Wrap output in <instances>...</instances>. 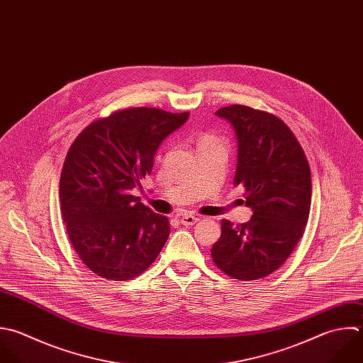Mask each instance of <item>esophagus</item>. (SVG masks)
<instances>
[{
    "instance_id": "34e87169",
    "label": "esophagus",
    "mask_w": 363,
    "mask_h": 363,
    "mask_svg": "<svg viewBox=\"0 0 363 363\" xmlns=\"http://www.w3.org/2000/svg\"><path fill=\"white\" fill-rule=\"evenodd\" d=\"M196 222H199V218H196V216H194V215H185V216L181 218V223H182L184 226H192V225H195Z\"/></svg>"
}]
</instances>
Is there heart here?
<instances>
[{"instance_id": "heart-1", "label": "heart", "mask_w": 363, "mask_h": 363, "mask_svg": "<svg viewBox=\"0 0 363 363\" xmlns=\"http://www.w3.org/2000/svg\"><path fill=\"white\" fill-rule=\"evenodd\" d=\"M206 140H212V137H203V138H202V141H206ZM202 141H201V143H202Z\"/></svg>"}]
</instances>
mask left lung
Listing matches in <instances>:
<instances>
[{
	"label": "left lung",
	"instance_id": "8db88e82",
	"mask_svg": "<svg viewBox=\"0 0 363 363\" xmlns=\"http://www.w3.org/2000/svg\"><path fill=\"white\" fill-rule=\"evenodd\" d=\"M238 137L235 185L245 188L247 223L223 219L211 255L226 276L252 281L279 270L304 235L311 208V171L290 127L277 116L249 106L222 107Z\"/></svg>",
	"mask_w": 363,
	"mask_h": 363
}]
</instances>
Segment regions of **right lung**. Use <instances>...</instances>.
Listing matches in <instances>:
<instances>
[{
  "label": "right lung",
  "mask_w": 363,
  "mask_h": 363,
  "mask_svg": "<svg viewBox=\"0 0 363 363\" xmlns=\"http://www.w3.org/2000/svg\"><path fill=\"white\" fill-rule=\"evenodd\" d=\"M189 113L131 107L91 121L72 143L60 174V215L80 260L94 274L127 281L144 273L171 228L131 195L151 174L161 141Z\"/></svg>",
  "instance_id": "add662e5"
}]
</instances>
